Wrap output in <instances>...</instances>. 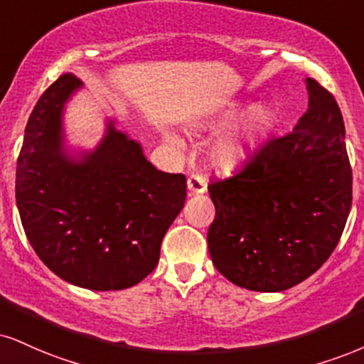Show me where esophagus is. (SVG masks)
Returning <instances> with one entry per match:
<instances>
[{"label": "esophagus", "instance_id": "esophagus-1", "mask_svg": "<svg viewBox=\"0 0 364 364\" xmlns=\"http://www.w3.org/2000/svg\"><path fill=\"white\" fill-rule=\"evenodd\" d=\"M207 190V179L201 176L200 173H191L188 178V191L190 195H198L203 193Z\"/></svg>", "mask_w": 364, "mask_h": 364}]
</instances>
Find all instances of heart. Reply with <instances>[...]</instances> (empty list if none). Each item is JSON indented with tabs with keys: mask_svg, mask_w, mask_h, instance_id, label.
<instances>
[{
	"mask_svg": "<svg viewBox=\"0 0 364 364\" xmlns=\"http://www.w3.org/2000/svg\"><path fill=\"white\" fill-rule=\"evenodd\" d=\"M274 125V115L268 107H256L244 117L235 137H232L215 149V161L218 164L230 166L242 154V149L247 144L264 137L271 132Z\"/></svg>",
	"mask_w": 364,
	"mask_h": 364,
	"instance_id": "b5f03b06",
	"label": "heart"
}]
</instances>
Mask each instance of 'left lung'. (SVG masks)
Instances as JSON below:
<instances>
[{"instance_id":"left-lung-1","label":"left lung","mask_w":364,"mask_h":364,"mask_svg":"<svg viewBox=\"0 0 364 364\" xmlns=\"http://www.w3.org/2000/svg\"><path fill=\"white\" fill-rule=\"evenodd\" d=\"M309 110L234 174L210 183L215 218L208 251L224 277L254 291H283L329 259L348 220L353 171L336 98L307 80Z\"/></svg>"}]
</instances>
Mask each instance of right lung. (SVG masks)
<instances>
[{
    "label": "right lung",
    "mask_w": 364,
    "mask_h": 364,
    "mask_svg": "<svg viewBox=\"0 0 364 364\" xmlns=\"http://www.w3.org/2000/svg\"><path fill=\"white\" fill-rule=\"evenodd\" d=\"M80 86L65 73L35 105L16 161V205L28 242L52 273L90 290H124L156 268L185 205L186 178L156 169L112 124L95 152L69 159L60 113Z\"/></svg>",
    "instance_id": "add662e5"
}]
</instances>
